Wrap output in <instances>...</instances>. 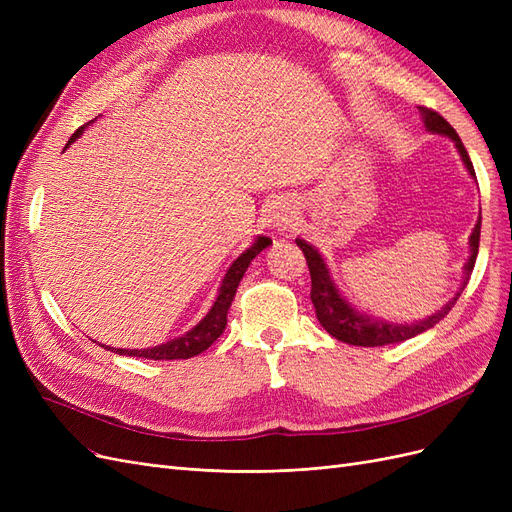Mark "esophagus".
<instances>
[{
    "label": "esophagus",
    "mask_w": 512,
    "mask_h": 512,
    "mask_svg": "<svg viewBox=\"0 0 512 512\" xmlns=\"http://www.w3.org/2000/svg\"><path fill=\"white\" fill-rule=\"evenodd\" d=\"M269 226L277 232H284L292 226L294 222V205L290 203V200L282 198V200H275L271 211H269Z\"/></svg>",
    "instance_id": "34e87169"
}]
</instances>
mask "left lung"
Segmentation results:
<instances>
[{"instance_id":"8db88e82","label":"left lung","mask_w":512,"mask_h":512,"mask_svg":"<svg viewBox=\"0 0 512 512\" xmlns=\"http://www.w3.org/2000/svg\"><path fill=\"white\" fill-rule=\"evenodd\" d=\"M418 113H421L425 128L429 132L451 138V141L457 147V151H459L463 164H466V168H468V173L476 179L474 166L470 162L468 151H466V147H463L461 138L457 136V132L453 130L451 123H448L436 111H431V108H427V106H418ZM478 241H480V218H478V222L472 230V235H470V258L466 262V267H463V280H461L459 290L455 292V297L448 301L446 305H442L436 314H431L425 320L410 322V324L408 322L406 324H393V322L376 320V318H371L367 314L356 312V309L346 301L344 294L339 292V288L335 286L327 262H324V258L320 256L316 247L309 245L303 239H297V245L301 247V252L305 254L309 275H312V294H309V297H312L318 322L322 324L324 331L333 335L335 339H339V342H344V344L374 348V346H386V344H399V342H406V339H410V337L421 335L423 331L436 327V324L448 312H451L453 305L461 297L463 288L468 286V280H470L474 262H476V254H478Z\"/></svg>"}]
</instances>
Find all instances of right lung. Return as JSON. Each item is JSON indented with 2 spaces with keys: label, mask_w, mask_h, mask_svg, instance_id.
I'll use <instances>...</instances> for the list:
<instances>
[{
  "label": "right lung",
  "mask_w": 512,
  "mask_h": 512,
  "mask_svg": "<svg viewBox=\"0 0 512 512\" xmlns=\"http://www.w3.org/2000/svg\"><path fill=\"white\" fill-rule=\"evenodd\" d=\"M87 128L81 126L70 136V143H74L76 138L83 134V130ZM271 245L269 237H258L247 250L232 262L230 269L226 271L220 292H218V299L213 301V307L207 312V316L200 320L194 329H190L185 335L170 339L166 344L160 346H153V348H141V350H126V348H111V346H102L106 350H111L115 354H126V356H143V359H153V361H175V359H190V356H196L200 352H205L215 339H218L224 329H226V316H228V309L232 299H235V292L237 286L241 282V277L245 275L247 267H250V262L265 250V247Z\"/></svg>",
  "instance_id": "1"
}]
</instances>
